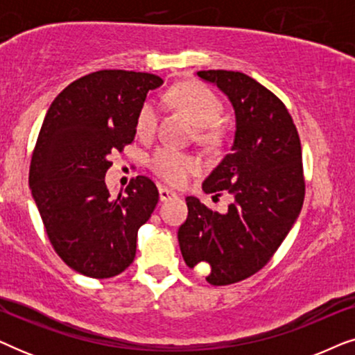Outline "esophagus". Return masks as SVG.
I'll return each instance as SVG.
<instances>
[{
	"instance_id": "esophagus-1",
	"label": "esophagus",
	"mask_w": 355,
	"mask_h": 355,
	"mask_svg": "<svg viewBox=\"0 0 355 355\" xmlns=\"http://www.w3.org/2000/svg\"><path fill=\"white\" fill-rule=\"evenodd\" d=\"M158 193H159V200L162 202H168V200H171L173 197H176V193H174L173 191H169V189H166V187H159Z\"/></svg>"
}]
</instances>
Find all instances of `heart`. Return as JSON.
<instances>
[{"label": "heart", "instance_id": "b5f03b06", "mask_svg": "<svg viewBox=\"0 0 355 355\" xmlns=\"http://www.w3.org/2000/svg\"><path fill=\"white\" fill-rule=\"evenodd\" d=\"M173 100L186 111L198 128H210L216 124L223 113V105L218 96L207 87L198 84H186L178 87L173 94ZM158 123V106L150 98L142 105L137 116V130L140 134H152ZM153 171L164 181L176 184L187 182V179L197 173L198 163L191 157L176 152L174 148H159L152 158Z\"/></svg>", "mask_w": 355, "mask_h": 355}]
</instances>
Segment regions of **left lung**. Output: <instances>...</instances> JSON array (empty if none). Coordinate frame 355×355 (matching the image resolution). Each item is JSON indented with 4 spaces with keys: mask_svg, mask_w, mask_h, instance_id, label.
<instances>
[{
    "mask_svg": "<svg viewBox=\"0 0 355 355\" xmlns=\"http://www.w3.org/2000/svg\"><path fill=\"white\" fill-rule=\"evenodd\" d=\"M197 76L234 110L231 152L202 184L207 193L226 191L232 200L218 213L187 197L178 241L189 268L203 265L208 283L226 286L263 268L294 226L305 192L302 148L283 101L255 79L221 69Z\"/></svg>",
    "mask_w": 355,
    "mask_h": 355,
    "instance_id": "8db88e82",
    "label": "left lung"
}]
</instances>
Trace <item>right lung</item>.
Returning <instances> with one entry per match:
<instances>
[{
  "label": "right lung",
  "mask_w": 355,
  "mask_h": 355,
  "mask_svg": "<svg viewBox=\"0 0 355 355\" xmlns=\"http://www.w3.org/2000/svg\"><path fill=\"white\" fill-rule=\"evenodd\" d=\"M162 84L147 72H92L67 85L43 119L28 186L56 254L89 278H113L132 263L139 227L158 203L148 178L113 197L105 176L111 152L134 140L148 90Z\"/></svg>",
  "instance_id": "add662e5"
}]
</instances>
